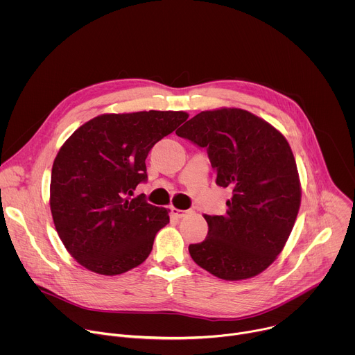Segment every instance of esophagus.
Listing matches in <instances>:
<instances>
[{"mask_svg":"<svg viewBox=\"0 0 355 355\" xmlns=\"http://www.w3.org/2000/svg\"><path fill=\"white\" fill-rule=\"evenodd\" d=\"M192 211H182V209H177V208H171V214H173V216H175V218H178V219H181V218H184V216H187L188 214H191Z\"/></svg>","mask_w":355,"mask_h":355,"instance_id":"obj_1","label":"esophagus"}]
</instances>
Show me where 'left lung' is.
<instances>
[{
  "label": "left lung",
  "mask_w": 355,
  "mask_h": 355,
  "mask_svg": "<svg viewBox=\"0 0 355 355\" xmlns=\"http://www.w3.org/2000/svg\"><path fill=\"white\" fill-rule=\"evenodd\" d=\"M175 133L207 151L216 185L232 191L225 215H205L208 236L189 244L192 260L227 281L263 272L284 248L300 205L297 168L286 139L237 108L200 112Z\"/></svg>",
  "instance_id": "8db88e82"
}]
</instances>
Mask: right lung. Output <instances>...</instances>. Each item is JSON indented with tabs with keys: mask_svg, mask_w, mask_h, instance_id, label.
I'll list each match as a JSON object with an SVG mask.
<instances>
[{
	"mask_svg": "<svg viewBox=\"0 0 355 355\" xmlns=\"http://www.w3.org/2000/svg\"><path fill=\"white\" fill-rule=\"evenodd\" d=\"M188 115L143 111L96 116L62 146L50 181V209L59 237L87 270L123 274L141 264L156 233L170 222L168 211L148 204L146 157L159 140Z\"/></svg>",
	"mask_w": 355,
	"mask_h": 355,
	"instance_id": "right-lung-1",
	"label": "right lung"
}]
</instances>
